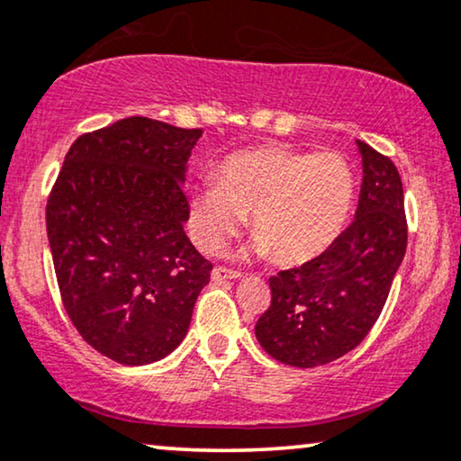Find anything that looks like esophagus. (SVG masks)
Instances as JSON below:
<instances>
[{"mask_svg":"<svg viewBox=\"0 0 461 461\" xmlns=\"http://www.w3.org/2000/svg\"><path fill=\"white\" fill-rule=\"evenodd\" d=\"M242 278L240 272H234V269H227V267H221L217 266L212 269V280L214 282H221V280H238Z\"/></svg>","mask_w":461,"mask_h":461,"instance_id":"34e87169","label":"esophagus"}]
</instances>
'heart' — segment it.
<instances>
[{
    "instance_id": "b5f03b06",
    "label": "heart",
    "mask_w": 461,
    "mask_h": 461,
    "mask_svg": "<svg viewBox=\"0 0 461 461\" xmlns=\"http://www.w3.org/2000/svg\"><path fill=\"white\" fill-rule=\"evenodd\" d=\"M352 204L354 173L339 153L261 145L225 158L217 176L195 183L189 234L202 250L217 253L250 212L257 257L305 266L337 242Z\"/></svg>"
}]
</instances>
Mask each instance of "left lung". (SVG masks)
Here are the masks:
<instances>
[{
    "label": "left lung",
    "instance_id": "obj_1",
    "mask_svg": "<svg viewBox=\"0 0 461 461\" xmlns=\"http://www.w3.org/2000/svg\"><path fill=\"white\" fill-rule=\"evenodd\" d=\"M356 145L363 185L352 225L322 257L269 278L272 303L255 327L272 358L299 369L333 363L369 335L407 250L401 175L371 145Z\"/></svg>",
    "mask_w": 461,
    "mask_h": 461
}]
</instances>
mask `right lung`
<instances>
[{"label": "right lung", "instance_id": "obj_1", "mask_svg": "<svg viewBox=\"0 0 461 461\" xmlns=\"http://www.w3.org/2000/svg\"><path fill=\"white\" fill-rule=\"evenodd\" d=\"M200 128L149 118L82 134L46 206L60 297L96 352L126 366L162 360L183 341L208 263L183 230L187 159Z\"/></svg>", "mask_w": 461, "mask_h": 461}]
</instances>
